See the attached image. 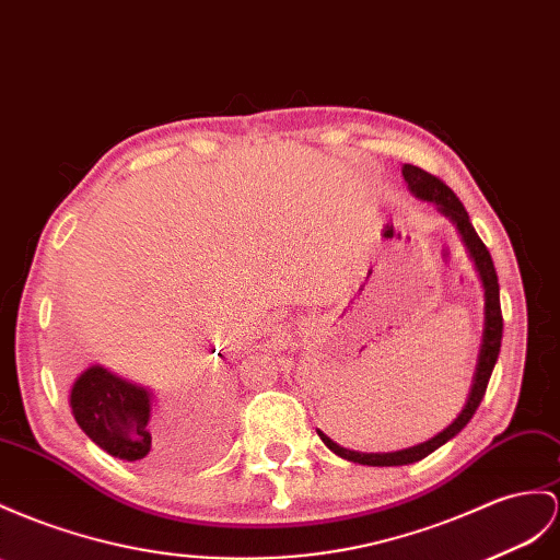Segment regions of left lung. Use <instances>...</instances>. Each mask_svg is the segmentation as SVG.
Instances as JSON below:
<instances>
[{
  "label": "left lung",
  "instance_id": "1",
  "mask_svg": "<svg viewBox=\"0 0 560 560\" xmlns=\"http://www.w3.org/2000/svg\"><path fill=\"white\" fill-rule=\"evenodd\" d=\"M402 175H405V182H407L409 191L413 196H417L419 200H425V203H435L438 212L444 214V218H447L456 226V232H458V236H462L472 265H476V271L480 277V283H482V291H485L482 340H480L478 364H476V374H472V381H470L466 405H464L462 411H458V417L447 428L440 430L435 438H430L421 444H413V447L399 450V452L366 454V452H354V450L340 447L338 442H334L331 438L324 435L322 430H317L322 442L326 444L328 450H331L338 456H342V458H348V462L362 464V466H407V464H413V462H421L423 456H428L430 452H435L438 447H442L444 442H450L454 435L462 433L466 423L472 419V413H476V409L482 402V395L487 390V383H490L492 369H494L497 357H499L501 331H504V319H501V305H499V279H497L492 255H490V250H487L485 243L480 241V236L476 234V229H472L464 203L456 198V194L450 189L447 184L430 175V172L417 167V165H405Z\"/></svg>",
  "mask_w": 560,
  "mask_h": 560
}]
</instances>
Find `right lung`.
<instances>
[{
    "instance_id": "obj_1",
    "label": "right lung",
    "mask_w": 560,
    "mask_h": 560,
    "mask_svg": "<svg viewBox=\"0 0 560 560\" xmlns=\"http://www.w3.org/2000/svg\"><path fill=\"white\" fill-rule=\"evenodd\" d=\"M68 405L84 435L110 456L143 468L172 464V452L151 423L155 409L151 388L92 364L70 385Z\"/></svg>"
}]
</instances>
